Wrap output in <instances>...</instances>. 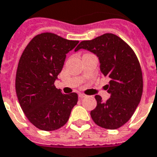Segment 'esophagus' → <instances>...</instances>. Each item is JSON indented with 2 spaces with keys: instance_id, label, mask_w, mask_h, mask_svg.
Here are the masks:
<instances>
[{
  "instance_id": "1",
  "label": "esophagus",
  "mask_w": 157,
  "mask_h": 157,
  "mask_svg": "<svg viewBox=\"0 0 157 157\" xmlns=\"http://www.w3.org/2000/svg\"><path fill=\"white\" fill-rule=\"evenodd\" d=\"M78 96H79V98H80V99H82V98H84V97H86V95H85V94H83V93H79V95H78Z\"/></svg>"
}]
</instances>
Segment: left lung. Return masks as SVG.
<instances>
[{
  "label": "left lung",
  "instance_id": "obj_1",
  "mask_svg": "<svg viewBox=\"0 0 157 157\" xmlns=\"http://www.w3.org/2000/svg\"><path fill=\"white\" fill-rule=\"evenodd\" d=\"M80 49L96 54L102 75L111 80L105 86L111 97L103 101L96 95L97 105L90 111V117L102 128H120L131 119L142 96L143 78L137 56L127 43L111 33L82 40L75 51Z\"/></svg>",
  "mask_w": 157,
  "mask_h": 157
}]
</instances>
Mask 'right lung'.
Instances as JSON below:
<instances>
[{
	"mask_svg": "<svg viewBox=\"0 0 157 157\" xmlns=\"http://www.w3.org/2000/svg\"><path fill=\"white\" fill-rule=\"evenodd\" d=\"M78 43L44 32L33 37L23 51L17 70L16 91L25 116L36 128L46 132L61 128L77 103V94H63L54 83L67 53Z\"/></svg>",
	"mask_w": 157,
	"mask_h": 157,
	"instance_id": "right-lung-1",
	"label": "right lung"
}]
</instances>
